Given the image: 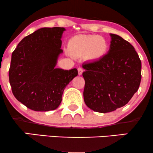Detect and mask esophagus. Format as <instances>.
I'll return each instance as SVG.
<instances>
[{"label": "esophagus", "instance_id": "esophagus-1", "mask_svg": "<svg viewBox=\"0 0 153 153\" xmlns=\"http://www.w3.org/2000/svg\"><path fill=\"white\" fill-rule=\"evenodd\" d=\"M78 75H81L82 72H83V70H82V68H78Z\"/></svg>", "mask_w": 153, "mask_h": 153}]
</instances>
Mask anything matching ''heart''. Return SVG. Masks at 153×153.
I'll use <instances>...</instances> for the list:
<instances>
[{
	"instance_id": "heart-1",
	"label": "heart",
	"mask_w": 153,
	"mask_h": 153,
	"mask_svg": "<svg viewBox=\"0 0 153 153\" xmlns=\"http://www.w3.org/2000/svg\"><path fill=\"white\" fill-rule=\"evenodd\" d=\"M71 51L78 55H87L90 59H99L106 53V40L97 35H78L69 40Z\"/></svg>"
}]
</instances>
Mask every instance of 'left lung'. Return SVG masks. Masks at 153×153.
<instances>
[{"label":"left lung","mask_w":153,"mask_h":153,"mask_svg":"<svg viewBox=\"0 0 153 153\" xmlns=\"http://www.w3.org/2000/svg\"><path fill=\"white\" fill-rule=\"evenodd\" d=\"M109 51L101 58L82 65L85 80L83 98L86 106L100 113L124 106L138 90L141 60L134 47L111 34Z\"/></svg>","instance_id":"left-lung-1"}]
</instances>
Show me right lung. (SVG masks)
Segmentation results:
<instances>
[{
  "instance_id": "obj_1",
  "label": "right lung",
  "mask_w": 153,
  "mask_h": 153,
  "mask_svg": "<svg viewBox=\"0 0 153 153\" xmlns=\"http://www.w3.org/2000/svg\"><path fill=\"white\" fill-rule=\"evenodd\" d=\"M63 27L42 28L24 37L12 53L9 82L16 99L36 111L54 110L68 84L78 75L76 68H55L62 52Z\"/></svg>"
}]
</instances>
